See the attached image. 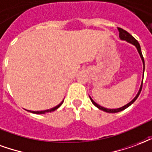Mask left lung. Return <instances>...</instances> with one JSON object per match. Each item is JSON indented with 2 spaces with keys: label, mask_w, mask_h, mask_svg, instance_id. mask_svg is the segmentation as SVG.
<instances>
[{
  "label": "left lung",
  "mask_w": 152,
  "mask_h": 152,
  "mask_svg": "<svg viewBox=\"0 0 152 152\" xmlns=\"http://www.w3.org/2000/svg\"><path fill=\"white\" fill-rule=\"evenodd\" d=\"M118 29V31H119V37H120L121 39H122V40H126L127 41V42H129V43H130V44H132L134 45L135 47L137 48V49H138V53H139V55H140V56H141L142 58V63H143V73H144V70H145V63H144V59H143V56H142V51H141V48H140V44H139V43H138V41L136 40L134 37H133L132 35H130L129 33H128V32L126 31H125V30H123L122 28H120V27H118L117 28ZM142 81H143V79H142ZM142 84H141V87H140V89H139V91H138V94L136 95V96H135L134 98L131 100V101L129 102V103H128L127 104H126L125 106H123V107H121V108H115V109H110V108H104V107H102V106H100V105H99L98 104H96V102L94 101L91 97H90V99H91V102H92V104L96 107H97V108H99V109H100V110H103V111L106 112V113H118V112H121L122 111V110H124V109H126V108H128L129 106H130V105L132 104L137 99V98L138 97V96H139V94H140V92H141L142 91Z\"/></svg>",
  "instance_id": "1"
}]
</instances>
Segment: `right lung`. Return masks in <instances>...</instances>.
<instances>
[{
    "mask_svg": "<svg viewBox=\"0 0 152 152\" xmlns=\"http://www.w3.org/2000/svg\"><path fill=\"white\" fill-rule=\"evenodd\" d=\"M63 102H64V100L61 102V104H59L57 105V106H56V107H54V108H51V109L44 110V111H29V112H31V113H35V114H44V113H51V112L55 111L56 109H57V108H59L60 106H61V105L63 104Z\"/></svg>",
    "mask_w": 152,
    "mask_h": 152,
    "instance_id": "add662e5",
    "label": "right lung"
}]
</instances>
